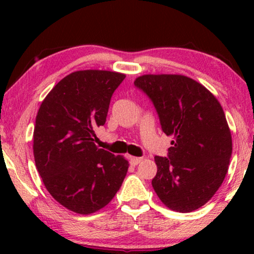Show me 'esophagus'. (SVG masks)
Returning <instances> with one entry per match:
<instances>
[{"label":"esophagus","instance_id":"1","mask_svg":"<svg viewBox=\"0 0 254 254\" xmlns=\"http://www.w3.org/2000/svg\"><path fill=\"white\" fill-rule=\"evenodd\" d=\"M141 162H142L141 157H133V156H130L129 157V163H130V165H133V166H136L137 164H140Z\"/></svg>","mask_w":254,"mask_h":254}]
</instances>
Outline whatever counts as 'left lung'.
<instances>
[{"mask_svg":"<svg viewBox=\"0 0 254 254\" xmlns=\"http://www.w3.org/2000/svg\"><path fill=\"white\" fill-rule=\"evenodd\" d=\"M134 84L151 99L162 130L173 136L168 157L156 156V194L170 209L190 213L223 183L232 154L221 104L209 90L183 75H142Z\"/></svg>","mask_w":254,"mask_h":254,"instance_id":"8db88e82","label":"left lung"}]
</instances>
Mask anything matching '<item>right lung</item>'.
Wrapping results in <instances>:
<instances>
[{
    "instance_id": "1",
    "label": "right lung",
    "mask_w": 254,
    "mask_h": 254,
    "mask_svg": "<svg viewBox=\"0 0 254 254\" xmlns=\"http://www.w3.org/2000/svg\"><path fill=\"white\" fill-rule=\"evenodd\" d=\"M125 77L107 70L71 72L51 90L38 111L33 131L37 170L51 195L74 213L102 209L126 177L128 161L93 142Z\"/></svg>"
}]
</instances>
